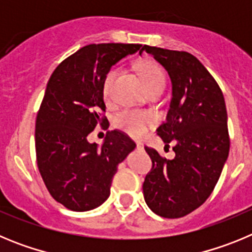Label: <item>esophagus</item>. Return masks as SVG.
I'll list each match as a JSON object with an SVG mask.
<instances>
[{
	"label": "esophagus",
	"instance_id": "1",
	"mask_svg": "<svg viewBox=\"0 0 252 252\" xmlns=\"http://www.w3.org/2000/svg\"><path fill=\"white\" fill-rule=\"evenodd\" d=\"M136 149L137 150H142V149H144V144H141V142H136Z\"/></svg>",
	"mask_w": 252,
	"mask_h": 252
}]
</instances>
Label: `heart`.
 Listing matches in <instances>:
<instances>
[{
	"instance_id": "b5f03b06",
	"label": "heart",
	"mask_w": 252,
	"mask_h": 252,
	"mask_svg": "<svg viewBox=\"0 0 252 252\" xmlns=\"http://www.w3.org/2000/svg\"><path fill=\"white\" fill-rule=\"evenodd\" d=\"M137 70L141 74L142 79L149 92L157 90H164L165 86V77L161 68L153 60H142L137 64ZM117 69L111 68L103 78V94L106 98L110 97L111 88L115 81ZM155 119L148 111L130 110L125 111L116 119V126L127 132L132 137H142L146 133L148 128L153 126Z\"/></svg>"
}]
</instances>
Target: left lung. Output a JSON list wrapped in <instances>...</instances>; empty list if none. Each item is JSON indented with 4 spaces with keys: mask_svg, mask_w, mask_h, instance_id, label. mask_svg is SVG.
<instances>
[{
    "mask_svg": "<svg viewBox=\"0 0 252 252\" xmlns=\"http://www.w3.org/2000/svg\"><path fill=\"white\" fill-rule=\"evenodd\" d=\"M166 69L173 97L158 135L175 158L160 157L146 146L153 168L142 186L146 204L164 218H180L206 202L213 192L230 151L223 93L203 64L187 51L144 45Z\"/></svg>",
    "mask_w": 252,
    "mask_h": 252,
    "instance_id": "obj_1",
    "label": "left lung"
}]
</instances>
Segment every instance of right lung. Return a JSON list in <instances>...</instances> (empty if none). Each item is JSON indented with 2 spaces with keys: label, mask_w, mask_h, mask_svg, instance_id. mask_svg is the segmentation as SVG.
<instances>
[{
  "label": "right lung",
  "mask_w": 252,
  "mask_h": 252,
  "mask_svg": "<svg viewBox=\"0 0 252 252\" xmlns=\"http://www.w3.org/2000/svg\"><path fill=\"white\" fill-rule=\"evenodd\" d=\"M140 44H91L63 60L51 74L35 124L40 175L55 201L75 212L91 211L110 197L117 165L135 149L125 132L108 131L103 145L87 136L101 125L103 78Z\"/></svg>",
  "instance_id": "1"
}]
</instances>
